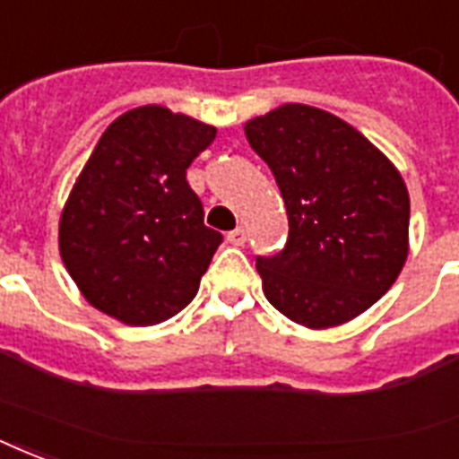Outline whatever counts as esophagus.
<instances>
[{"mask_svg": "<svg viewBox=\"0 0 459 459\" xmlns=\"http://www.w3.org/2000/svg\"><path fill=\"white\" fill-rule=\"evenodd\" d=\"M227 242L234 244V247H244V242H247V230H244V227L232 230V232L227 234Z\"/></svg>", "mask_w": 459, "mask_h": 459, "instance_id": "obj_1", "label": "esophagus"}]
</instances>
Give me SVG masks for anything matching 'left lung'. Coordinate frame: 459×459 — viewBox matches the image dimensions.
<instances>
[{"label": "left lung", "instance_id": "8db88e82", "mask_svg": "<svg viewBox=\"0 0 459 459\" xmlns=\"http://www.w3.org/2000/svg\"><path fill=\"white\" fill-rule=\"evenodd\" d=\"M273 171L288 242L256 256L268 302L292 322L329 329L392 288L409 254V191L397 167L332 113L285 103L244 126Z\"/></svg>", "mask_w": 459, "mask_h": 459}]
</instances>
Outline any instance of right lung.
Here are the masks:
<instances>
[{"mask_svg":"<svg viewBox=\"0 0 459 459\" xmlns=\"http://www.w3.org/2000/svg\"><path fill=\"white\" fill-rule=\"evenodd\" d=\"M215 135L164 106L106 127L60 217V256L91 307L152 326L195 298L222 234L203 225L186 169Z\"/></svg>","mask_w":459,"mask_h":459,"instance_id":"obj_1","label":"right lung"}]
</instances>
